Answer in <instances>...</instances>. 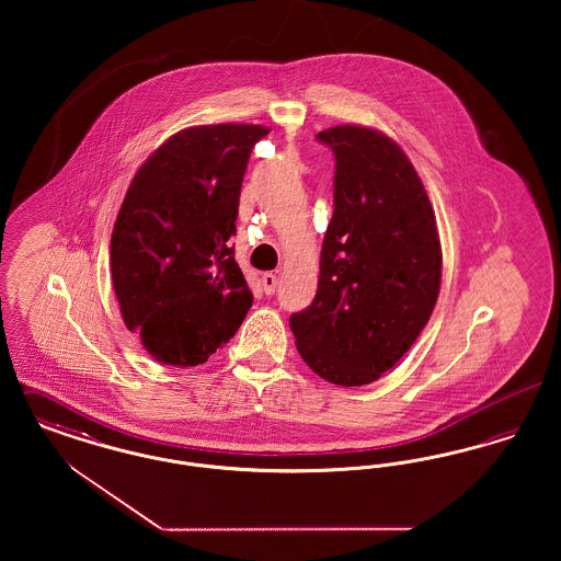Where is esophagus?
<instances>
[{
	"label": "esophagus",
	"mask_w": 561,
	"mask_h": 561,
	"mask_svg": "<svg viewBox=\"0 0 561 561\" xmlns=\"http://www.w3.org/2000/svg\"><path fill=\"white\" fill-rule=\"evenodd\" d=\"M261 284H263V293L271 296V294L275 293V288H277V275L265 273V275L261 277Z\"/></svg>",
	"instance_id": "obj_1"
}]
</instances>
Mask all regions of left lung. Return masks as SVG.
Returning <instances> with one entry per match:
<instances>
[{"label": "left lung", "instance_id": "8db88e82", "mask_svg": "<svg viewBox=\"0 0 561 561\" xmlns=\"http://www.w3.org/2000/svg\"><path fill=\"white\" fill-rule=\"evenodd\" d=\"M336 158L334 214L313 302L290 318L296 348L323 380L362 387L391 370L427 325L442 243L427 191L387 134H318Z\"/></svg>", "mask_w": 561, "mask_h": 561}]
</instances>
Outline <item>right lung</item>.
I'll return each mask as SVG.
<instances>
[{
    "label": "right lung",
    "instance_id": "add662e5",
    "mask_svg": "<svg viewBox=\"0 0 561 561\" xmlns=\"http://www.w3.org/2000/svg\"><path fill=\"white\" fill-rule=\"evenodd\" d=\"M256 124L191 126L134 174L111 236V277L124 323L165 366H197L252 307L229 245Z\"/></svg>",
    "mask_w": 561,
    "mask_h": 561
}]
</instances>
